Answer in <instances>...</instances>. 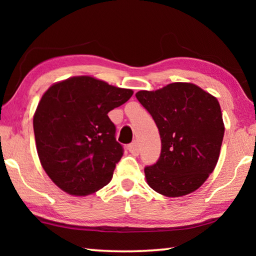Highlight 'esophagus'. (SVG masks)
<instances>
[{
  "label": "esophagus",
  "instance_id": "esophagus-1",
  "mask_svg": "<svg viewBox=\"0 0 256 256\" xmlns=\"http://www.w3.org/2000/svg\"><path fill=\"white\" fill-rule=\"evenodd\" d=\"M128 149L130 152H131L134 156H138V152H140V148H138V144L136 141H133L132 144H130Z\"/></svg>",
  "mask_w": 256,
  "mask_h": 256
}]
</instances>
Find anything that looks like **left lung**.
Returning a JSON list of instances; mask_svg holds the SVG:
<instances>
[{"label":"left lung","instance_id":"obj_1","mask_svg":"<svg viewBox=\"0 0 256 256\" xmlns=\"http://www.w3.org/2000/svg\"><path fill=\"white\" fill-rule=\"evenodd\" d=\"M136 97L152 116L162 138L157 162L144 168L148 185L170 198L194 192L214 172L222 144L224 126L216 98L186 82L141 90Z\"/></svg>","mask_w":256,"mask_h":256}]
</instances>
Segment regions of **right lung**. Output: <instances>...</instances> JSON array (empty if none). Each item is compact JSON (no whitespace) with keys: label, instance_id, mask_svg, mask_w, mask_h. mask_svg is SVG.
Segmentation results:
<instances>
[{"label":"right lung","instance_id":"1","mask_svg":"<svg viewBox=\"0 0 256 256\" xmlns=\"http://www.w3.org/2000/svg\"><path fill=\"white\" fill-rule=\"evenodd\" d=\"M132 94L86 76L55 84L42 94L34 116L37 152L60 190L82 196L110 183L124 150L108 112Z\"/></svg>","mask_w":256,"mask_h":256}]
</instances>
